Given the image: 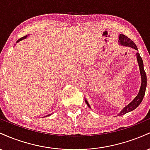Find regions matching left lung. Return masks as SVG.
Here are the masks:
<instances>
[{"mask_svg": "<svg viewBox=\"0 0 150 150\" xmlns=\"http://www.w3.org/2000/svg\"><path fill=\"white\" fill-rule=\"evenodd\" d=\"M118 43H119V45L126 46V47H130L132 49L136 50V51H138L137 50V46L135 45V44L130 39H129L128 37H127L126 36L123 35V34H119L118 35ZM136 57H137V61L138 63L139 68H140V75H141V86L140 90H139L138 94L135 97V99L132 100L131 102L129 103V104L125 106L123 109L120 111V112L118 113L117 116H122V115H124L125 113L130 112V111L135 110L139 105L140 104V103L142 102V99L145 94V90H146V87H147V75H146L145 72L144 70V65H143V61H142V58L140 57V53L138 52L136 53ZM85 101L87 104V106L90 107V105L88 103L87 99L85 98Z\"/></svg>", "mask_w": 150, "mask_h": 150, "instance_id": "1", "label": "left lung"}]
</instances>
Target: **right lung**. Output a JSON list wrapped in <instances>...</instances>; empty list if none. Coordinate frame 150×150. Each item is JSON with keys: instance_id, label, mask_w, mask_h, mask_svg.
<instances>
[{"instance_id": "obj_1", "label": "right lung", "mask_w": 150, "mask_h": 150, "mask_svg": "<svg viewBox=\"0 0 150 150\" xmlns=\"http://www.w3.org/2000/svg\"><path fill=\"white\" fill-rule=\"evenodd\" d=\"M27 37H28V35H27V36H25V37H22L21 39H18V41H17V43H18V42H20V41H22V40H23V39H26V38H27ZM51 114H49V115H47V116H44V117H46V116H51ZM44 117H43V118H44Z\"/></svg>"}]
</instances>
